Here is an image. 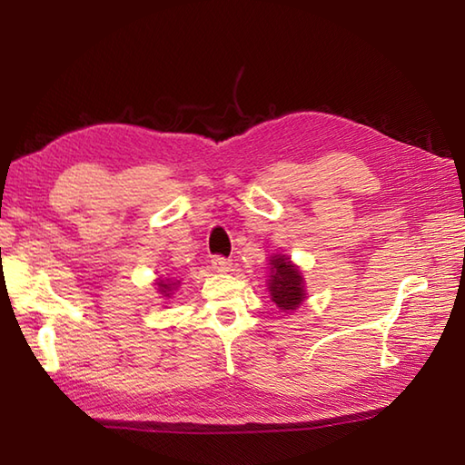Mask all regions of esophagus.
Masks as SVG:
<instances>
[{
  "label": "esophagus",
  "mask_w": 465,
  "mask_h": 465,
  "mask_svg": "<svg viewBox=\"0 0 465 465\" xmlns=\"http://www.w3.org/2000/svg\"><path fill=\"white\" fill-rule=\"evenodd\" d=\"M212 268L217 273H227V272L232 270V262L222 258V255H213V258H212Z\"/></svg>",
  "instance_id": "1"
}]
</instances>
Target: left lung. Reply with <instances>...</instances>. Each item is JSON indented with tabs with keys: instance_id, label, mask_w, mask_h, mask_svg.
<instances>
[{
	"instance_id": "obj_1",
	"label": "left lung",
	"mask_w": 465,
	"mask_h": 465,
	"mask_svg": "<svg viewBox=\"0 0 465 465\" xmlns=\"http://www.w3.org/2000/svg\"><path fill=\"white\" fill-rule=\"evenodd\" d=\"M268 292L272 302L278 305L280 312L292 313L308 298L305 290V278L300 265L292 262L290 255L273 253L270 258V275H268Z\"/></svg>"
}]
</instances>
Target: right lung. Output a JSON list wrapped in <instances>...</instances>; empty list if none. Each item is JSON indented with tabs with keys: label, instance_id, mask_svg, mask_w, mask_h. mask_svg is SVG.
I'll return each mask as SVG.
<instances>
[{
	"label": "right lung",
	"instance_id": "right-lung-1",
	"mask_svg": "<svg viewBox=\"0 0 465 465\" xmlns=\"http://www.w3.org/2000/svg\"><path fill=\"white\" fill-rule=\"evenodd\" d=\"M180 283H182L180 280H173V278H157L153 285L163 300H170L173 292H177V288H180Z\"/></svg>",
	"mask_w": 465,
	"mask_h": 465
}]
</instances>
